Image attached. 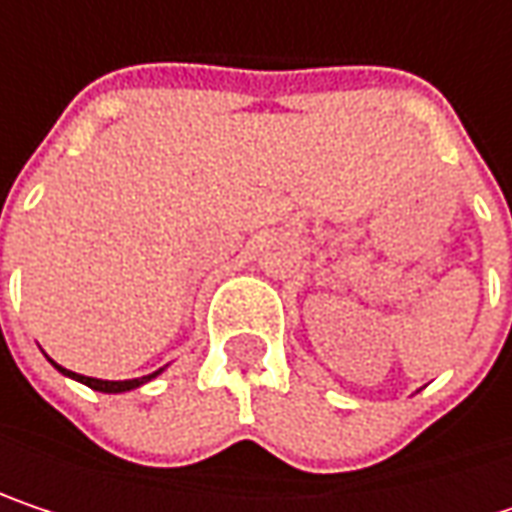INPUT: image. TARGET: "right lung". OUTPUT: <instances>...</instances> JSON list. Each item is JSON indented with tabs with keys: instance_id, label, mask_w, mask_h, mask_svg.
<instances>
[{
	"instance_id": "right-lung-1",
	"label": "right lung",
	"mask_w": 512,
	"mask_h": 512,
	"mask_svg": "<svg viewBox=\"0 0 512 512\" xmlns=\"http://www.w3.org/2000/svg\"><path fill=\"white\" fill-rule=\"evenodd\" d=\"M52 361V358H50ZM55 364V361H52ZM64 376H73L76 382H82V385H88V388H94V391H103V394H121V391H133V388H139V385H145V382H151L154 376H159L162 370H156V373H148V376H139V379H121V382H112V379H94V376H82V373H73V370H64L61 364H55Z\"/></svg>"
}]
</instances>
